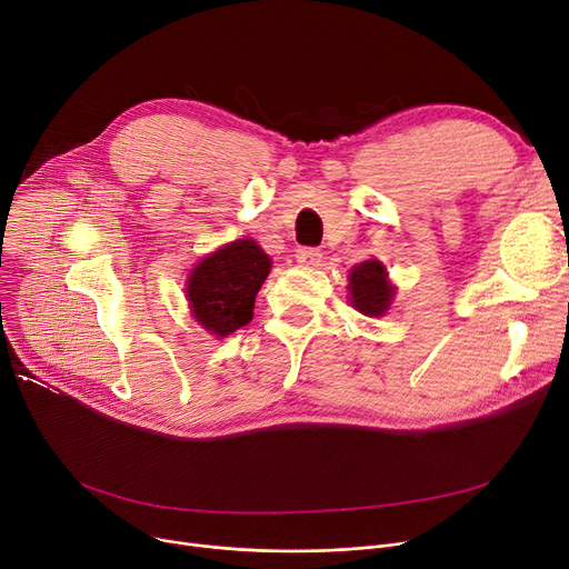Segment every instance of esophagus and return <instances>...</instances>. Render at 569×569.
<instances>
[{"label":"esophagus","instance_id":"esophagus-1","mask_svg":"<svg viewBox=\"0 0 569 569\" xmlns=\"http://www.w3.org/2000/svg\"><path fill=\"white\" fill-rule=\"evenodd\" d=\"M320 258H323V253L318 249H311V246H302V249L295 251V260H298L302 267H318Z\"/></svg>","mask_w":569,"mask_h":569}]
</instances>
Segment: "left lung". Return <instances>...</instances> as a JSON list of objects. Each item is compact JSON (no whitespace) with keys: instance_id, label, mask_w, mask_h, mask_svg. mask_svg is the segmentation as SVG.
<instances>
[{"instance_id":"1","label":"left lung","mask_w":569,"mask_h":569,"mask_svg":"<svg viewBox=\"0 0 569 569\" xmlns=\"http://www.w3.org/2000/svg\"><path fill=\"white\" fill-rule=\"evenodd\" d=\"M351 305L365 316H383L390 309L395 288L388 281V271L379 260H365L349 274Z\"/></svg>"}]
</instances>
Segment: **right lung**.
I'll use <instances>...</instances> for the list:
<instances>
[{"label":"right lung","instance_id":"obj_1","mask_svg":"<svg viewBox=\"0 0 569 569\" xmlns=\"http://www.w3.org/2000/svg\"><path fill=\"white\" fill-rule=\"evenodd\" d=\"M269 269V256L253 239H237L207 256L190 271L186 283V298L197 323L216 337H228L249 326L256 295Z\"/></svg>","mask_w":569,"mask_h":569}]
</instances>
